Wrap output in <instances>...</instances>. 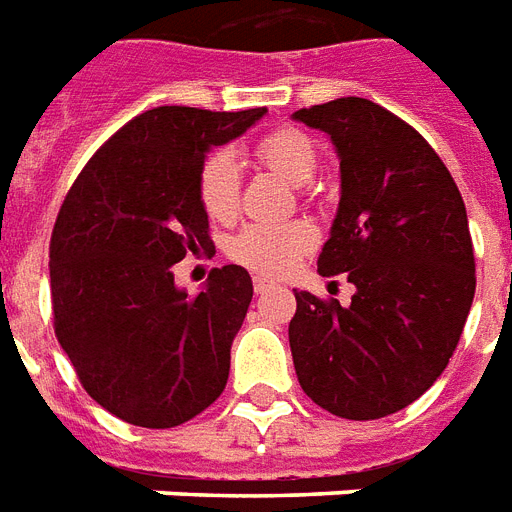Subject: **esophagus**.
<instances>
[{
  "label": "esophagus",
  "mask_w": 512,
  "mask_h": 512,
  "mask_svg": "<svg viewBox=\"0 0 512 512\" xmlns=\"http://www.w3.org/2000/svg\"><path fill=\"white\" fill-rule=\"evenodd\" d=\"M273 284H276V281L265 279V276H255V279H252V287H255L257 295H263V292H268V289H271Z\"/></svg>",
  "instance_id": "esophagus-1"
}]
</instances>
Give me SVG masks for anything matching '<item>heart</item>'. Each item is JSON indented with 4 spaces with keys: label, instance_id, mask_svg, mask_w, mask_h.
<instances>
[{
    "label": "heart",
    "instance_id": "1",
    "mask_svg": "<svg viewBox=\"0 0 512 512\" xmlns=\"http://www.w3.org/2000/svg\"><path fill=\"white\" fill-rule=\"evenodd\" d=\"M257 159L295 185H305L316 172L319 156L305 132L281 127L260 138L255 146ZM199 199L209 217L228 220L239 204V159L233 151H212L199 170ZM316 233L308 223L249 225L233 239L231 255L239 263L260 273H281L311 249Z\"/></svg>",
    "mask_w": 512,
    "mask_h": 512
}]
</instances>
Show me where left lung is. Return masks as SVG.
<instances>
[{
    "label": "left lung",
    "mask_w": 512,
    "mask_h": 512,
    "mask_svg": "<svg viewBox=\"0 0 512 512\" xmlns=\"http://www.w3.org/2000/svg\"><path fill=\"white\" fill-rule=\"evenodd\" d=\"M327 132L340 207L321 276L348 273L350 305L297 292L289 348L305 396L345 420H380L449 364L476 295L468 212L420 132L366 98L292 114Z\"/></svg>",
    "instance_id": "left-lung-1"
}]
</instances>
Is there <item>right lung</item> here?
Masks as SVG:
<instances>
[{"label": "right lung", "mask_w": 512, "mask_h": 512, "mask_svg": "<svg viewBox=\"0 0 512 512\" xmlns=\"http://www.w3.org/2000/svg\"><path fill=\"white\" fill-rule=\"evenodd\" d=\"M265 114L151 108L98 148L60 207L50 241L55 337L84 390L119 420L175 428L223 393L252 279L223 265L188 295L172 265L212 247L199 199L209 148Z\"/></svg>", "instance_id": "right-lung-1"}]
</instances>
